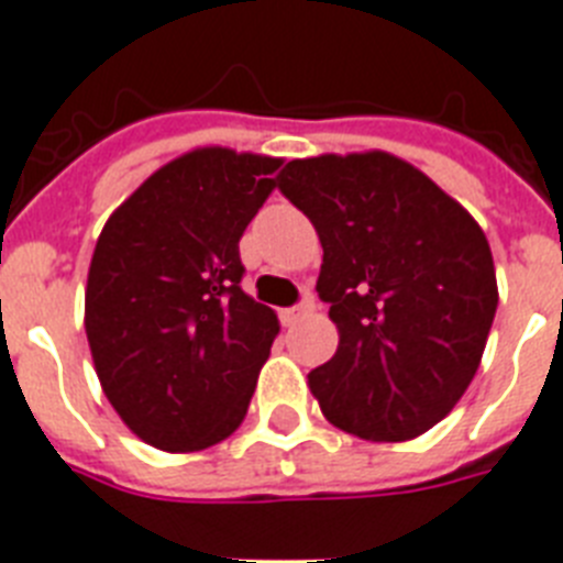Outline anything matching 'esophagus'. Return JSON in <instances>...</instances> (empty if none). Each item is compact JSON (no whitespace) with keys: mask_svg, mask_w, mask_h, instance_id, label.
<instances>
[{"mask_svg":"<svg viewBox=\"0 0 563 563\" xmlns=\"http://www.w3.org/2000/svg\"><path fill=\"white\" fill-rule=\"evenodd\" d=\"M313 308H316L313 299H310V296H305V299H301L299 305H292V308H285V310H282V322H285V324L299 322L301 316H308L310 310H313Z\"/></svg>","mask_w":563,"mask_h":563,"instance_id":"34e87169","label":"esophagus"}]
</instances>
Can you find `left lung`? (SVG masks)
<instances>
[{
  "label": "left lung",
  "instance_id": "8db88e82",
  "mask_svg": "<svg viewBox=\"0 0 563 563\" xmlns=\"http://www.w3.org/2000/svg\"><path fill=\"white\" fill-rule=\"evenodd\" d=\"M322 241L339 331L308 383L336 429L376 443L438 426L481 365L498 282L477 221L388 152L290 161L276 178Z\"/></svg>",
  "mask_w": 563,
  "mask_h": 563
}]
</instances>
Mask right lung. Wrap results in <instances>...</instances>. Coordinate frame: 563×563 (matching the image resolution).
Here are the masks:
<instances>
[{
    "label": "right lung",
    "mask_w": 563,
    "mask_h": 563,
    "mask_svg": "<svg viewBox=\"0 0 563 563\" xmlns=\"http://www.w3.org/2000/svg\"><path fill=\"white\" fill-rule=\"evenodd\" d=\"M278 166L195 148L143 180L97 239L88 347L120 420L155 449L201 452L247 415L278 316L241 290L239 241Z\"/></svg>",
    "instance_id": "add662e5"
}]
</instances>
